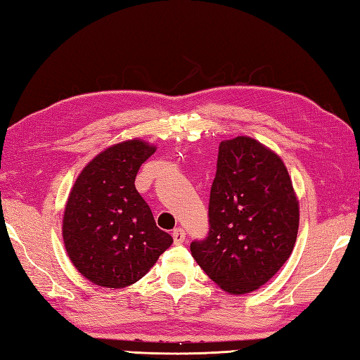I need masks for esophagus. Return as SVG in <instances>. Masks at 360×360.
I'll return each mask as SVG.
<instances>
[{"label": "esophagus", "instance_id": "obj_1", "mask_svg": "<svg viewBox=\"0 0 360 360\" xmlns=\"http://www.w3.org/2000/svg\"><path fill=\"white\" fill-rule=\"evenodd\" d=\"M172 235H173V241L176 244H181V243L186 241V231L182 227H176Z\"/></svg>", "mask_w": 360, "mask_h": 360}]
</instances>
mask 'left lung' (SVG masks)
Instances as JSON below:
<instances>
[{"instance_id": "obj_1", "label": "left lung", "mask_w": 360, "mask_h": 360, "mask_svg": "<svg viewBox=\"0 0 360 360\" xmlns=\"http://www.w3.org/2000/svg\"><path fill=\"white\" fill-rule=\"evenodd\" d=\"M297 232L298 201L283 160L246 136L221 142L209 232L190 244L202 271L227 292H250L286 263Z\"/></svg>"}]
</instances>
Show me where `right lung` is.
Instances as JSON below:
<instances>
[{
  "label": "right lung",
  "instance_id": "obj_1",
  "mask_svg": "<svg viewBox=\"0 0 360 360\" xmlns=\"http://www.w3.org/2000/svg\"><path fill=\"white\" fill-rule=\"evenodd\" d=\"M155 151L137 139L112 145L83 168L68 198L66 252L83 277L98 286L133 285L173 243L134 186Z\"/></svg>",
  "mask_w": 360,
  "mask_h": 360
}]
</instances>
